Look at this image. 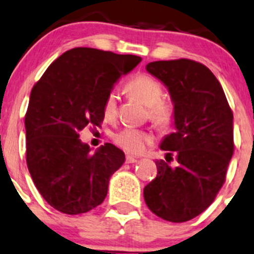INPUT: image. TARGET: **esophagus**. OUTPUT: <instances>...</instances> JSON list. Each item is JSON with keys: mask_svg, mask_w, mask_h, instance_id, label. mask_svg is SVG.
<instances>
[{"mask_svg": "<svg viewBox=\"0 0 254 254\" xmlns=\"http://www.w3.org/2000/svg\"><path fill=\"white\" fill-rule=\"evenodd\" d=\"M125 160H127V164H131V163L136 162V160H138V158H136V156H132V155H127Z\"/></svg>", "mask_w": 254, "mask_h": 254, "instance_id": "esophagus-1", "label": "esophagus"}]
</instances>
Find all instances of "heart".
<instances>
[{
	"label": "heart",
	"instance_id": "heart-1",
	"mask_svg": "<svg viewBox=\"0 0 254 254\" xmlns=\"http://www.w3.org/2000/svg\"><path fill=\"white\" fill-rule=\"evenodd\" d=\"M125 89L131 96L148 106V114L154 125L159 129H169L174 123V109L167 101H163V87L158 80L140 73L132 77L125 85ZM104 115L106 119H113L116 115V94L110 91L104 100ZM116 145L132 154H140L154 143V135L149 130L124 127L113 135Z\"/></svg>",
	"mask_w": 254,
	"mask_h": 254
}]
</instances>
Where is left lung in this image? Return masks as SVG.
Wrapping results in <instances>:
<instances>
[{"instance_id": "1", "label": "left lung", "mask_w": 254, "mask_h": 254, "mask_svg": "<svg viewBox=\"0 0 254 254\" xmlns=\"http://www.w3.org/2000/svg\"><path fill=\"white\" fill-rule=\"evenodd\" d=\"M146 70L169 90L175 131L160 145L169 153L155 162L158 174L144 188V199L159 218L183 223L204 212L226 182L234 151L233 113L220 82L203 64L154 61ZM173 153L174 168L169 164Z\"/></svg>"}]
</instances>
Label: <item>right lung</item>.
<instances>
[{
	"mask_svg": "<svg viewBox=\"0 0 254 254\" xmlns=\"http://www.w3.org/2000/svg\"><path fill=\"white\" fill-rule=\"evenodd\" d=\"M140 61L139 56L75 47L56 59L31 90L26 163L37 190L59 212L81 214L104 202L125 154L110 143L91 154L79 132L101 127L106 95Z\"/></svg>",
	"mask_w": 254,
	"mask_h": 254,
	"instance_id": "add662e5",
	"label": "right lung"
}]
</instances>
